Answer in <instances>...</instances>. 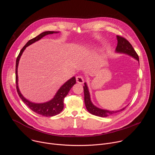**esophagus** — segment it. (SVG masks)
<instances>
[{"label": "esophagus", "mask_w": 155, "mask_h": 155, "mask_svg": "<svg viewBox=\"0 0 155 155\" xmlns=\"http://www.w3.org/2000/svg\"><path fill=\"white\" fill-rule=\"evenodd\" d=\"M76 80H77V82L80 84H83L84 83V79L83 77L81 75H78L76 77Z\"/></svg>", "instance_id": "34e87169"}]
</instances>
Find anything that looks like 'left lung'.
Listing matches in <instances>:
<instances>
[{"label": "left lung", "mask_w": 155, "mask_h": 155, "mask_svg": "<svg viewBox=\"0 0 155 155\" xmlns=\"http://www.w3.org/2000/svg\"><path fill=\"white\" fill-rule=\"evenodd\" d=\"M117 46L115 49V52L118 53H123V54H127L135 59H136L139 63V56L134 50V49L132 47L131 45V44L124 38L117 35ZM84 86H83V89H84V104L87 110L89 112L90 114L101 117H107L110 115H114L118 112H121L126 107H124L120 110H112V111H110V110H105V109H102L100 108L96 105H94L93 102H91V97H90V93L89 91V90H88V87L87 85V83L85 82L84 83Z\"/></svg>", "instance_id": "obj_1"}]
</instances>
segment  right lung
<instances>
[{"instance_id": "1", "label": "right lung", "mask_w": 155, "mask_h": 155, "mask_svg": "<svg viewBox=\"0 0 155 155\" xmlns=\"http://www.w3.org/2000/svg\"><path fill=\"white\" fill-rule=\"evenodd\" d=\"M59 32L56 31H45L41 33L37 37H34V38L29 40L26 45L23 47V48L21 49L18 54L16 61V90L18 93L19 96L27 105L28 107L32 110V111L41 115L44 117H53L55 116L59 113H61L64 108V99L65 97L68 95L69 91L71 90V87L76 83L75 77H73L68 81H66L63 85L61 86V87L58 90L56 94L54 95V97L49 101L43 103H34L32 102L29 101L27 99H26L23 94H22L19 91V87H18V64L20 59V58L25 50L26 48L31 44L35 43L37 41H38L43 37H45L47 35L53 34H57Z\"/></svg>"}]
</instances>
